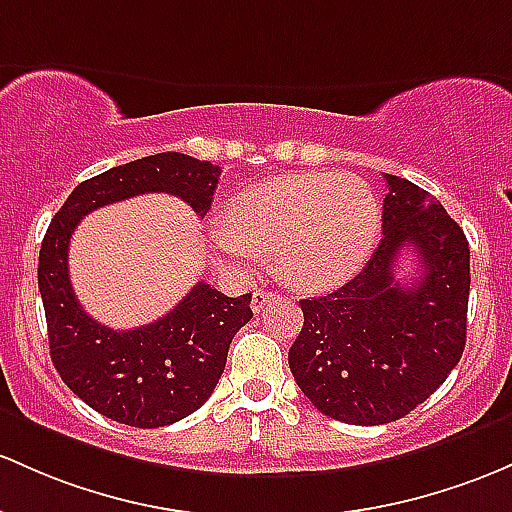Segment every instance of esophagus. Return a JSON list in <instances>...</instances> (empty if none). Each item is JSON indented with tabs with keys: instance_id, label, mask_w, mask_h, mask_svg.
Returning a JSON list of instances; mask_svg holds the SVG:
<instances>
[{
	"instance_id": "obj_1",
	"label": "esophagus",
	"mask_w": 512,
	"mask_h": 512,
	"mask_svg": "<svg viewBox=\"0 0 512 512\" xmlns=\"http://www.w3.org/2000/svg\"><path fill=\"white\" fill-rule=\"evenodd\" d=\"M274 301H279V294H277V291L257 289L255 294H252V311H255V313L265 311V308H267V306H272Z\"/></svg>"
}]
</instances>
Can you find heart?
Here are the masks:
<instances>
[{
	"instance_id": "heart-1",
	"label": "heart",
	"mask_w": 512,
	"mask_h": 512,
	"mask_svg": "<svg viewBox=\"0 0 512 512\" xmlns=\"http://www.w3.org/2000/svg\"><path fill=\"white\" fill-rule=\"evenodd\" d=\"M381 228L374 189L355 174L303 172L267 179L230 199L209 226L211 243L247 265L274 252V265L299 289H328L350 279L372 255Z\"/></svg>"
}]
</instances>
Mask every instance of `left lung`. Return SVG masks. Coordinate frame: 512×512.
Instances as JSON below:
<instances>
[{"label": "left lung", "instance_id": "obj_1", "mask_svg": "<svg viewBox=\"0 0 512 512\" xmlns=\"http://www.w3.org/2000/svg\"><path fill=\"white\" fill-rule=\"evenodd\" d=\"M386 177L379 247L367 267L325 296L303 299L289 350L299 389L323 415L384 425L430 398L462 359L469 306V243L425 189ZM413 249L421 272L401 285L395 265Z\"/></svg>", "mask_w": 512, "mask_h": 512}]
</instances>
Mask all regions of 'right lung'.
<instances>
[{"label": "right lung", "mask_w": 512, "mask_h": 512, "mask_svg": "<svg viewBox=\"0 0 512 512\" xmlns=\"http://www.w3.org/2000/svg\"><path fill=\"white\" fill-rule=\"evenodd\" d=\"M221 167L182 153H157L77 184L50 221L38 255L50 359L89 408L131 425L165 428L204 406L226 369L235 333L252 318V294L238 299L199 282L170 313L136 330H111L77 301L67 250L82 216L131 196L165 192L209 211Z\"/></svg>", "instance_id": "add662e5"}]
</instances>
